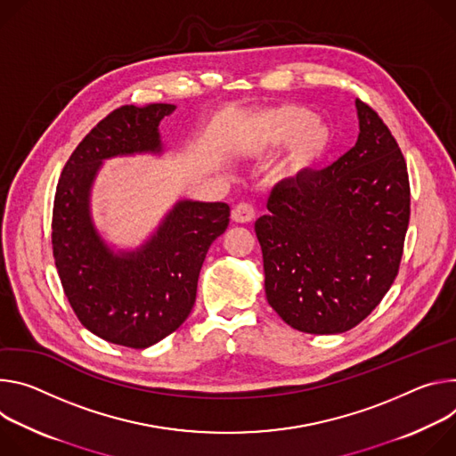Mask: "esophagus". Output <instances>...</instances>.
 Instances as JSON below:
<instances>
[{"mask_svg":"<svg viewBox=\"0 0 456 456\" xmlns=\"http://www.w3.org/2000/svg\"><path fill=\"white\" fill-rule=\"evenodd\" d=\"M232 219L239 224H246L256 219V210L248 202H239V205L232 210Z\"/></svg>","mask_w":456,"mask_h":456,"instance_id":"obj_1","label":"esophagus"}]
</instances>
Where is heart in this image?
I'll return each mask as SVG.
<instances>
[{"mask_svg": "<svg viewBox=\"0 0 456 456\" xmlns=\"http://www.w3.org/2000/svg\"><path fill=\"white\" fill-rule=\"evenodd\" d=\"M263 139L268 144H281L294 135L288 154L279 168L281 175L297 181L312 172V168L324 158L330 134L324 125L312 121V114L298 107H281L268 110L257 121Z\"/></svg>", "mask_w": 456, "mask_h": 456, "instance_id": "heart-1", "label": "heart"}]
</instances>
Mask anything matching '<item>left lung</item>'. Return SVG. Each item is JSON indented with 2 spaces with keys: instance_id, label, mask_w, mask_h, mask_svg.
Returning a JSON list of instances; mask_svg holds the SVG:
<instances>
[{
  "instance_id": "obj_1",
  "label": "left lung",
  "mask_w": 456,
  "mask_h": 456,
  "mask_svg": "<svg viewBox=\"0 0 456 456\" xmlns=\"http://www.w3.org/2000/svg\"><path fill=\"white\" fill-rule=\"evenodd\" d=\"M359 139L331 167L270 193L256 221L270 306L291 328H355L391 288L410 224V177L398 142L361 99Z\"/></svg>"
}]
</instances>
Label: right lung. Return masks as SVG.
<instances>
[{"label":"right lung","instance_id":"add662e5","mask_svg":"<svg viewBox=\"0 0 456 456\" xmlns=\"http://www.w3.org/2000/svg\"><path fill=\"white\" fill-rule=\"evenodd\" d=\"M175 105H125L101 119L69 158L54 197L53 251L79 322L112 344L142 349L190 315L210 244L230 223L226 202L179 200L135 251L107 246L90 217V188L105 159L161 154L159 123Z\"/></svg>","mask_w":456,"mask_h":456}]
</instances>
